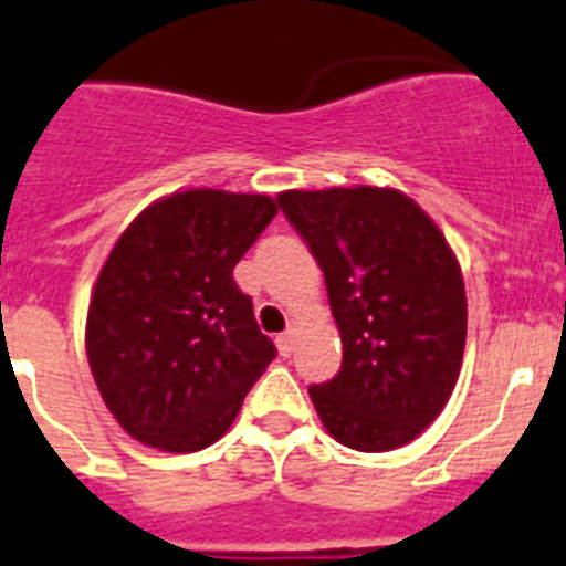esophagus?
<instances>
[{
	"label": "esophagus",
	"instance_id": "esophagus-1",
	"mask_svg": "<svg viewBox=\"0 0 566 566\" xmlns=\"http://www.w3.org/2000/svg\"><path fill=\"white\" fill-rule=\"evenodd\" d=\"M276 344H279V353H282L284 358H287V355L293 353V333H290V329H287V333H282L276 338Z\"/></svg>",
	"mask_w": 566,
	"mask_h": 566
}]
</instances>
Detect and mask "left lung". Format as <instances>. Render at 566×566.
Segmentation results:
<instances>
[{
  "mask_svg": "<svg viewBox=\"0 0 566 566\" xmlns=\"http://www.w3.org/2000/svg\"><path fill=\"white\" fill-rule=\"evenodd\" d=\"M279 208L324 271L344 360L310 386L329 434L391 451L434 422L460 375L468 304L440 228L395 188L284 191Z\"/></svg>",
  "mask_w": 566,
  "mask_h": 566,
  "instance_id": "1",
  "label": "left lung"
}]
</instances>
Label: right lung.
<instances>
[{
    "mask_svg": "<svg viewBox=\"0 0 566 566\" xmlns=\"http://www.w3.org/2000/svg\"><path fill=\"white\" fill-rule=\"evenodd\" d=\"M273 217L271 197L197 188L146 208L112 248L86 315V358L135 440L175 454L211 446L276 358L233 282Z\"/></svg>",
    "mask_w": 566,
    "mask_h": 566,
    "instance_id": "1",
    "label": "right lung"
}]
</instances>
